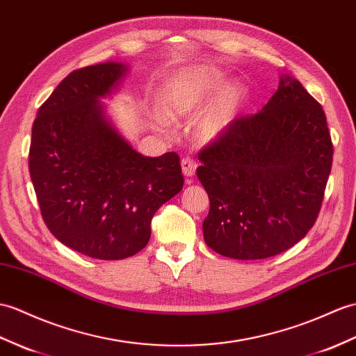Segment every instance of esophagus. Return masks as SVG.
<instances>
[{
    "mask_svg": "<svg viewBox=\"0 0 356 356\" xmlns=\"http://www.w3.org/2000/svg\"><path fill=\"white\" fill-rule=\"evenodd\" d=\"M180 165H181V171H184V175H185L186 177H193V176L195 175V170H197V162H195L194 159L188 158V156H186V158L181 159Z\"/></svg>",
    "mask_w": 356,
    "mask_h": 356,
    "instance_id": "obj_1",
    "label": "esophagus"
}]
</instances>
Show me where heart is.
Segmentation results:
<instances>
[{
	"label": "heart",
	"instance_id": "1",
	"mask_svg": "<svg viewBox=\"0 0 356 356\" xmlns=\"http://www.w3.org/2000/svg\"><path fill=\"white\" fill-rule=\"evenodd\" d=\"M225 80L216 66H194L172 76L159 95V107L167 120L180 121L200 107L206 98ZM245 100V86L241 81H229L212 102L198 115L194 124V135L200 143H213L232 127L238 112Z\"/></svg>",
	"mask_w": 356,
	"mask_h": 356
}]
</instances>
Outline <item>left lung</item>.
Here are the masks:
<instances>
[{
	"label": "left lung",
	"mask_w": 356,
	"mask_h": 356,
	"mask_svg": "<svg viewBox=\"0 0 356 356\" xmlns=\"http://www.w3.org/2000/svg\"><path fill=\"white\" fill-rule=\"evenodd\" d=\"M332 154L323 107L284 74L261 112L236 118L198 153L197 176L211 202L206 244L249 261L299 243L318 217Z\"/></svg>",
	"instance_id": "8db88e82"
}]
</instances>
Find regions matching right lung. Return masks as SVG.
<instances>
[{
    "label": "right lung",
    "instance_id": "1",
    "mask_svg": "<svg viewBox=\"0 0 356 356\" xmlns=\"http://www.w3.org/2000/svg\"><path fill=\"white\" fill-rule=\"evenodd\" d=\"M118 62L72 71L39 107L29 153L30 177L47 227L94 259L136 254L152 218L184 188L180 158H147L113 129L102 97L126 74Z\"/></svg>",
    "mask_w": 356,
    "mask_h": 356
}]
</instances>
